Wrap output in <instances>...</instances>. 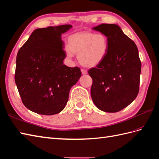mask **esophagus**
I'll return each instance as SVG.
<instances>
[{
	"instance_id": "esophagus-1",
	"label": "esophagus",
	"mask_w": 159,
	"mask_h": 159,
	"mask_svg": "<svg viewBox=\"0 0 159 159\" xmlns=\"http://www.w3.org/2000/svg\"><path fill=\"white\" fill-rule=\"evenodd\" d=\"M81 71H82V73L83 75H86V74H87V73H88L86 69H81Z\"/></svg>"
}]
</instances>
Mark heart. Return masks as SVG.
<instances>
[{
  "label": "heart",
  "mask_w": 159,
  "mask_h": 159,
  "mask_svg": "<svg viewBox=\"0 0 159 159\" xmlns=\"http://www.w3.org/2000/svg\"><path fill=\"white\" fill-rule=\"evenodd\" d=\"M68 46L65 52L69 59L78 53L77 58L83 66L95 67L100 64L107 56L109 42L103 34L81 32L71 35L67 40Z\"/></svg>",
  "instance_id": "obj_1"
}]
</instances>
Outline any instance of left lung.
Returning a JSON list of instances; mask_svg holds the SVG:
<instances>
[{
	"label": "left lung",
	"mask_w": 159,
	"mask_h": 159,
	"mask_svg": "<svg viewBox=\"0 0 159 159\" xmlns=\"http://www.w3.org/2000/svg\"><path fill=\"white\" fill-rule=\"evenodd\" d=\"M92 29L107 36L109 46L104 59L88 71L92 79V99L98 109L116 113L132 102L139 92L138 50L117 25L102 24Z\"/></svg>",
	"instance_id": "left-lung-1"
}]
</instances>
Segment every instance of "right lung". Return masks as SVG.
<instances>
[{
	"mask_svg": "<svg viewBox=\"0 0 159 159\" xmlns=\"http://www.w3.org/2000/svg\"><path fill=\"white\" fill-rule=\"evenodd\" d=\"M71 28H38L19 50L15 84L23 104L34 113L52 115L63 111L71 88L82 75L79 67L63 64L66 54L61 34Z\"/></svg>",
	"mask_w": 159,
	"mask_h": 159,
	"instance_id": "right-lung-1",
	"label": "right lung"
}]
</instances>
